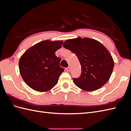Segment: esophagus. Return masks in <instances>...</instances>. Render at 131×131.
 I'll return each instance as SVG.
<instances>
[{
  "instance_id": "34e87169",
  "label": "esophagus",
  "mask_w": 131,
  "mask_h": 131,
  "mask_svg": "<svg viewBox=\"0 0 131 131\" xmlns=\"http://www.w3.org/2000/svg\"><path fill=\"white\" fill-rule=\"evenodd\" d=\"M66 70H67V72H69V71L70 70V68L69 67H68V68H66Z\"/></svg>"
}]
</instances>
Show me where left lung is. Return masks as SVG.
Masks as SVG:
<instances>
[{
  "label": "left lung",
  "instance_id": "obj_1",
  "mask_svg": "<svg viewBox=\"0 0 131 131\" xmlns=\"http://www.w3.org/2000/svg\"><path fill=\"white\" fill-rule=\"evenodd\" d=\"M63 46L75 53L81 67V74L73 78L74 84L86 91L97 90L104 85L112 74L114 62L106 47L93 39L78 37L68 39Z\"/></svg>",
  "mask_w": 131,
  "mask_h": 131
}]
</instances>
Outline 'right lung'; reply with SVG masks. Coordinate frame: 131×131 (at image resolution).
I'll list each match as a JSON object with an SVG mask.
<instances>
[{
    "mask_svg": "<svg viewBox=\"0 0 131 131\" xmlns=\"http://www.w3.org/2000/svg\"><path fill=\"white\" fill-rule=\"evenodd\" d=\"M62 41L44 40L28 49L20 57L19 69L23 80L31 89L46 92L56 85L64 71L61 59L55 52L61 47Z\"/></svg>",
    "mask_w": 131,
    "mask_h": 131,
    "instance_id": "1",
    "label": "right lung"
}]
</instances>
